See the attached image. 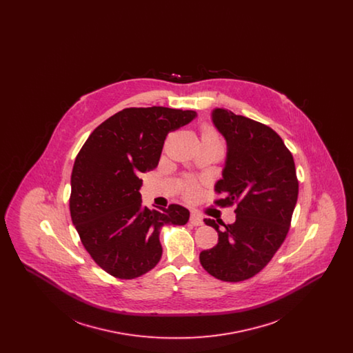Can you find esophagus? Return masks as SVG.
<instances>
[{
	"instance_id": "1",
	"label": "esophagus",
	"mask_w": 353,
	"mask_h": 353,
	"mask_svg": "<svg viewBox=\"0 0 353 353\" xmlns=\"http://www.w3.org/2000/svg\"><path fill=\"white\" fill-rule=\"evenodd\" d=\"M189 221H190V223H192L193 226H200V225L203 223V222H202L201 216L197 214L196 212H192V213H190V219H189Z\"/></svg>"
}]
</instances>
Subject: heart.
I'll return each mask as SVG.
<instances>
[{
  "label": "heart",
  "mask_w": 353,
  "mask_h": 353,
  "mask_svg": "<svg viewBox=\"0 0 353 353\" xmlns=\"http://www.w3.org/2000/svg\"><path fill=\"white\" fill-rule=\"evenodd\" d=\"M202 140H209V141H217V143H221L219 134H217L210 125H203V128H202ZM194 192H196V186H194V185L190 184L186 188V193H188L189 196L194 194Z\"/></svg>",
  "instance_id": "1"
}]
</instances>
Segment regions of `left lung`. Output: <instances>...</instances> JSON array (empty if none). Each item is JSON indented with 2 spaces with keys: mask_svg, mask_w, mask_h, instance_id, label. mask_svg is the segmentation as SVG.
Wrapping results in <instances>:
<instances>
[{
  "mask_svg": "<svg viewBox=\"0 0 353 353\" xmlns=\"http://www.w3.org/2000/svg\"><path fill=\"white\" fill-rule=\"evenodd\" d=\"M212 121L228 145L214 185L225 199L216 202L235 205V222L203 219L217 230L219 243L201 252L200 262L217 279L241 282L263 269L283 243L299 184L292 154L274 130L225 108H214Z\"/></svg>",
  "mask_w": 353,
  "mask_h": 353,
  "instance_id": "left-lung-1",
  "label": "left lung"
}]
</instances>
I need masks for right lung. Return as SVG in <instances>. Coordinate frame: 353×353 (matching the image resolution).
Listing matches in <instances>:
<instances>
[{"label":"right lung","mask_w":353,"mask_h":353,"mask_svg":"<svg viewBox=\"0 0 353 353\" xmlns=\"http://www.w3.org/2000/svg\"><path fill=\"white\" fill-rule=\"evenodd\" d=\"M197 117L167 107L124 108L88 136L71 173L70 213L84 249L105 272L134 279L163 254L160 229L185 225L189 210L143 205L141 173L156 168L164 140Z\"/></svg>","instance_id":"obj_1"}]
</instances>
